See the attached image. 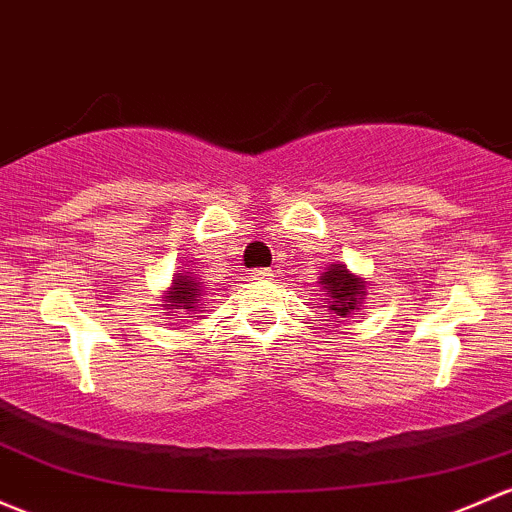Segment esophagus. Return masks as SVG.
Instances as JSON below:
<instances>
[{
    "mask_svg": "<svg viewBox=\"0 0 512 512\" xmlns=\"http://www.w3.org/2000/svg\"><path fill=\"white\" fill-rule=\"evenodd\" d=\"M272 277H274L272 270H252V272H250L252 282H270Z\"/></svg>",
    "mask_w": 512,
    "mask_h": 512,
    "instance_id": "esophagus-1",
    "label": "esophagus"
}]
</instances>
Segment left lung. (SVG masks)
I'll use <instances>...</instances> for the list:
<instances>
[{
	"label": "left lung",
	"mask_w": 512,
	"mask_h": 512,
	"mask_svg": "<svg viewBox=\"0 0 512 512\" xmlns=\"http://www.w3.org/2000/svg\"><path fill=\"white\" fill-rule=\"evenodd\" d=\"M319 287L324 289L328 311L333 314V319H338L341 324L343 319L353 314V311L360 309L365 294H368L370 284L365 282L363 277L353 274L346 267V262H338V265H331L328 270L319 277Z\"/></svg>",
	"instance_id": "obj_1"
}]
</instances>
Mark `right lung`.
<instances>
[{"mask_svg": "<svg viewBox=\"0 0 512 512\" xmlns=\"http://www.w3.org/2000/svg\"><path fill=\"white\" fill-rule=\"evenodd\" d=\"M166 316L191 319L206 311V284L193 277V272H176L166 292L159 297Z\"/></svg>", "mask_w": 512, "mask_h": 512, "instance_id": "1", "label": "right lung"}]
</instances>
